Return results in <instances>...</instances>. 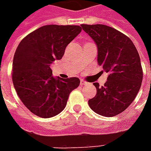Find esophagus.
Here are the masks:
<instances>
[{"label":"esophagus","instance_id":"obj_1","mask_svg":"<svg viewBox=\"0 0 151 151\" xmlns=\"http://www.w3.org/2000/svg\"><path fill=\"white\" fill-rule=\"evenodd\" d=\"M80 84H81V85H86V82H85V81H83V80H81V81H80Z\"/></svg>","mask_w":151,"mask_h":151}]
</instances>
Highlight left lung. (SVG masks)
Segmentation results:
<instances>
[{
	"mask_svg": "<svg viewBox=\"0 0 151 151\" xmlns=\"http://www.w3.org/2000/svg\"><path fill=\"white\" fill-rule=\"evenodd\" d=\"M82 27L96 43L99 65L108 73L104 86L93 83L97 93L88 104L95 113L115 116L132 104L139 91L143 77L139 54L129 38L111 27L82 24Z\"/></svg>",
	"mask_w": 151,
	"mask_h": 151,
	"instance_id": "left-lung-1",
	"label": "left lung"
}]
</instances>
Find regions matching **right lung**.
Instances as JSON below:
<instances>
[{
  "label": "right lung",
  "mask_w": 151,
  "mask_h": 151,
  "mask_svg": "<svg viewBox=\"0 0 151 151\" xmlns=\"http://www.w3.org/2000/svg\"><path fill=\"white\" fill-rule=\"evenodd\" d=\"M82 31L79 26L47 25L27 35L18 44L13 60V83L23 104L42 118L65 108L78 78L53 77L51 64L60 60L67 45Z\"/></svg>",
  "instance_id": "right-lung-1"
}]
</instances>
